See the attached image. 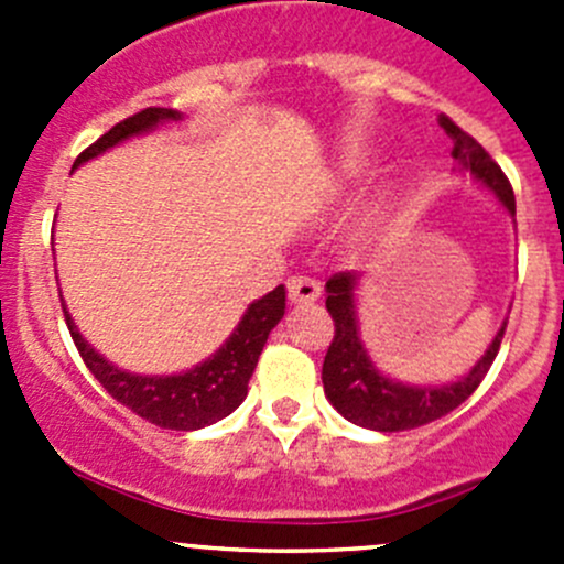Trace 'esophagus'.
<instances>
[{
  "label": "esophagus",
  "instance_id": "obj_1",
  "mask_svg": "<svg viewBox=\"0 0 564 564\" xmlns=\"http://www.w3.org/2000/svg\"><path fill=\"white\" fill-rule=\"evenodd\" d=\"M318 294H322V286H318L314 278L294 275L292 281H289V300H292L294 305H311Z\"/></svg>",
  "mask_w": 564,
  "mask_h": 564
}]
</instances>
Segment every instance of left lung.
<instances>
[{
	"label": "left lung",
	"instance_id": "obj_1",
	"mask_svg": "<svg viewBox=\"0 0 564 564\" xmlns=\"http://www.w3.org/2000/svg\"><path fill=\"white\" fill-rule=\"evenodd\" d=\"M440 124L453 139V158H456L458 172L475 176L516 218L513 187H510L502 169L445 113L440 117ZM357 283H360V275L349 270L335 272L324 283V289H327V311L335 322V338L329 344L327 355H324L322 366V382L327 401L349 423L371 431H384V434L420 429V425L434 423V420L445 417L447 412L460 406L477 390V384L486 379L488 368H491L494 357L499 351V344H502L508 316H505L502 327L497 329L488 349L477 357V362L464 377L453 379V382H403V379L384 373L371 357L368 346L362 344L355 300Z\"/></svg>",
	"mask_w": 564,
	"mask_h": 564
}]
</instances>
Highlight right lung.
<instances>
[{
  "label": "right lung",
  "instance_id": "right-lung-1",
  "mask_svg": "<svg viewBox=\"0 0 564 564\" xmlns=\"http://www.w3.org/2000/svg\"><path fill=\"white\" fill-rule=\"evenodd\" d=\"M180 119L182 113L174 108H144V111L113 124L93 147H87L76 158L73 169L84 166L87 161L104 155L122 141L152 133L158 124L180 122ZM62 311H65L67 329L76 340L78 351H82V360L87 362L93 377L104 384L108 395L117 398L122 406H128L139 417L150 420L152 425L172 431H196L229 417L246 401L248 382L267 344V335L272 333V327L281 322L283 311H286V289L275 286L270 294L253 300L246 314L240 316L237 327L231 329L229 338L213 355L204 357L196 366L185 368V371L174 373H135L113 366L78 333L67 305H62Z\"/></svg>",
  "mask_w": 564,
  "mask_h": 564
}]
</instances>
